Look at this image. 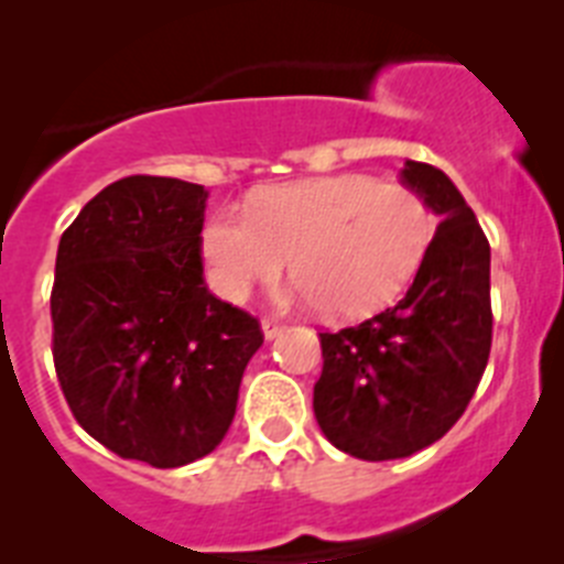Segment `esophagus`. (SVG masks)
I'll use <instances>...</instances> for the list:
<instances>
[{"instance_id":"esophagus-1","label":"esophagus","mask_w":564,"mask_h":564,"mask_svg":"<svg viewBox=\"0 0 564 564\" xmlns=\"http://www.w3.org/2000/svg\"><path fill=\"white\" fill-rule=\"evenodd\" d=\"M282 330H285L282 322H276V318H262V333H265V338H276Z\"/></svg>"}]
</instances>
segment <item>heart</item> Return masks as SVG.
Masks as SVG:
<instances>
[{
    "label": "heart",
    "instance_id": "1",
    "mask_svg": "<svg viewBox=\"0 0 564 564\" xmlns=\"http://www.w3.org/2000/svg\"><path fill=\"white\" fill-rule=\"evenodd\" d=\"M435 220L421 194L370 174L282 183L257 194L251 212L223 208L203 228L214 291L242 302L291 257L299 293L333 318L372 313L410 285Z\"/></svg>",
    "mask_w": 564,
    "mask_h": 564
}]
</instances>
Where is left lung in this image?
<instances>
[{
	"label": "left lung",
	"instance_id": "1",
	"mask_svg": "<svg viewBox=\"0 0 564 564\" xmlns=\"http://www.w3.org/2000/svg\"><path fill=\"white\" fill-rule=\"evenodd\" d=\"M401 181L441 217L406 296L361 325L318 333L313 412L358 460L410 457L466 412L491 352V248L455 183L406 161Z\"/></svg>",
	"mask_w": 564,
	"mask_h": 564
}]
</instances>
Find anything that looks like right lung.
Returning <instances> with one entry per match:
<instances>
[{
  "label": "right lung",
  "mask_w": 564,
  "mask_h": 564,
  "mask_svg": "<svg viewBox=\"0 0 564 564\" xmlns=\"http://www.w3.org/2000/svg\"><path fill=\"white\" fill-rule=\"evenodd\" d=\"M208 192L177 177L109 183L62 234L50 293L53 364L87 435L154 468L226 437L265 336L203 276Z\"/></svg>",
  "instance_id": "right-lung-1"
}]
</instances>
